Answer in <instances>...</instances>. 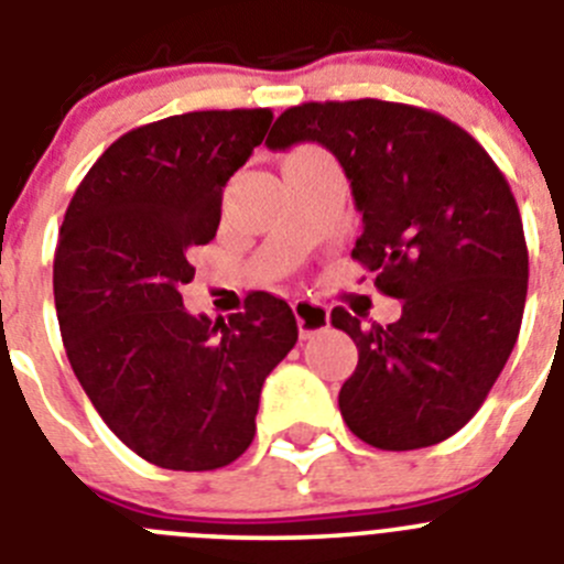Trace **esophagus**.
<instances>
[{
	"label": "esophagus",
	"instance_id": "1",
	"mask_svg": "<svg viewBox=\"0 0 564 564\" xmlns=\"http://www.w3.org/2000/svg\"><path fill=\"white\" fill-rule=\"evenodd\" d=\"M292 312H294V319H297V328H300V336H303V339L319 334V330L328 328V323H330L328 306H323V303H314V300H294Z\"/></svg>",
	"mask_w": 564,
	"mask_h": 564
}]
</instances>
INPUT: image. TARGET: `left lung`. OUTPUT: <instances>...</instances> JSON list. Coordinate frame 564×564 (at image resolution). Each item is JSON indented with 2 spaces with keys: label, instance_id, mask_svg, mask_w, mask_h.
<instances>
[{
  "label": "left lung",
  "instance_id": "left-lung-1",
  "mask_svg": "<svg viewBox=\"0 0 564 564\" xmlns=\"http://www.w3.org/2000/svg\"><path fill=\"white\" fill-rule=\"evenodd\" d=\"M303 141L323 144L345 170L361 214L354 258L403 303L387 328L330 312L359 347L339 389L341 417L381 451L448 440L518 341L529 250L512 188L467 130L414 105H297L278 116L267 147Z\"/></svg>",
  "mask_w": 564,
  "mask_h": 564
}]
</instances>
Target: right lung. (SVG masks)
Listing matches in <instances>:
<instances>
[{"label":"right lung","instance_id":"add662e5","mask_svg":"<svg viewBox=\"0 0 564 564\" xmlns=\"http://www.w3.org/2000/svg\"><path fill=\"white\" fill-rule=\"evenodd\" d=\"M270 108L166 116L116 139L77 186L55 250L63 347L88 401L141 459L217 470L250 448L267 376L297 341L286 300L252 292L225 319L188 314V252L219 228L223 188Z\"/></svg>","mask_w":564,"mask_h":564}]
</instances>
